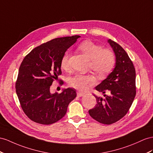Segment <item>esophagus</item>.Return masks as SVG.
Returning <instances> with one entry per match:
<instances>
[{
  "label": "esophagus",
  "instance_id": "esophagus-1",
  "mask_svg": "<svg viewBox=\"0 0 153 153\" xmlns=\"http://www.w3.org/2000/svg\"><path fill=\"white\" fill-rule=\"evenodd\" d=\"M84 95H85V94L83 93V92H79V91L77 92V96L78 97H82V96H83Z\"/></svg>",
  "mask_w": 153,
  "mask_h": 153
}]
</instances>
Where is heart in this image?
Masks as SVG:
<instances>
[{
    "instance_id": "heart-1",
    "label": "heart",
    "mask_w": 153,
    "mask_h": 153,
    "mask_svg": "<svg viewBox=\"0 0 153 153\" xmlns=\"http://www.w3.org/2000/svg\"><path fill=\"white\" fill-rule=\"evenodd\" d=\"M78 48L87 56L90 61L89 68L99 78H103L111 72L115 64V56L111 50L103 49L101 46L91 41L82 42ZM70 54L66 52L61 59L62 69H69ZM95 79L92 75H83L77 74L69 79V85L78 91H83L88 86L94 84Z\"/></svg>"
}]
</instances>
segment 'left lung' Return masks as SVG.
<instances>
[{
    "label": "left lung",
    "instance_id": "obj_1",
    "mask_svg": "<svg viewBox=\"0 0 153 153\" xmlns=\"http://www.w3.org/2000/svg\"><path fill=\"white\" fill-rule=\"evenodd\" d=\"M116 56L112 72L95 89L104 97L95 96L97 104L88 111L98 122L110 125L127 114L136 96V71L128 54L120 45L108 39Z\"/></svg>",
    "mask_w": 153,
    "mask_h": 153
}]
</instances>
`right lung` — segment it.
Instances as JSON below:
<instances>
[{"mask_svg": "<svg viewBox=\"0 0 153 153\" xmlns=\"http://www.w3.org/2000/svg\"><path fill=\"white\" fill-rule=\"evenodd\" d=\"M79 36L53 39L33 49L19 67L15 84L23 111L35 122L50 125L66 113L69 103L76 97L71 88L61 93L50 92V87L61 74V59Z\"/></svg>", "mask_w": 153, "mask_h": 153, "instance_id": "right-lung-1", "label": "right lung"}]
</instances>
